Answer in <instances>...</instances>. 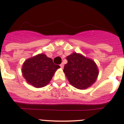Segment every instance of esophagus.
Returning a JSON list of instances; mask_svg holds the SVG:
<instances>
[{
  "label": "esophagus",
  "instance_id": "1",
  "mask_svg": "<svg viewBox=\"0 0 124 124\" xmlns=\"http://www.w3.org/2000/svg\"><path fill=\"white\" fill-rule=\"evenodd\" d=\"M60 67H61V68H63V67H64V64H63V63H61V65H60Z\"/></svg>",
  "mask_w": 124,
  "mask_h": 124
}]
</instances>
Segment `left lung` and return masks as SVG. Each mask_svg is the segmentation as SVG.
I'll return each mask as SVG.
<instances>
[{
    "mask_svg": "<svg viewBox=\"0 0 124 124\" xmlns=\"http://www.w3.org/2000/svg\"><path fill=\"white\" fill-rule=\"evenodd\" d=\"M67 59L68 63L63 72L70 85L79 90H85L95 83L99 72L93 60L76 52L67 56Z\"/></svg>",
    "mask_w": 124,
    "mask_h": 124,
    "instance_id": "1",
    "label": "left lung"
}]
</instances>
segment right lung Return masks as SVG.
Masks as SVG:
<instances>
[{
  "label": "right lung",
  "mask_w": 124,
  "mask_h": 124,
  "mask_svg": "<svg viewBox=\"0 0 124 124\" xmlns=\"http://www.w3.org/2000/svg\"><path fill=\"white\" fill-rule=\"evenodd\" d=\"M59 68L51 58L39 54L24 61L22 72L27 83L35 88H42L48 85Z\"/></svg>",
  "instance_id": "add662e5"
}]
</instances>
